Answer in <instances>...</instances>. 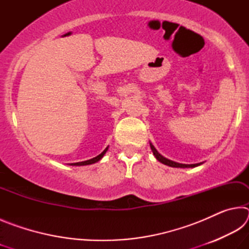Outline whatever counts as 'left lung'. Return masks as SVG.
I'll list each match as a JSON object with an SVG mask.
<instances>
[{
  "label": "left lung",
  "mask_w": 249,
  "mask_h": 249,
  "mask_svg": "<svg viewBox=\"0 0 249 249\" xmlns=\"http://www.w3.org/2000/svg\"><path fill=\"white\" fill-rule=\"evenodd\" d=\"M150 148H151V150H153V153H154V155H155V157L157 158V160L158 161H160V162H162V163H165V165H167V166H170V167H175V168H195V167H197V166H200L201 163H193V165H184V163H178V162H175V161H172V160H169V159H167V158H165L163 157V156H161L160 155L157 150H156V148L155 147L150 144Z\"/></svg>",
  "instance_id": "1"
}]
</instances>
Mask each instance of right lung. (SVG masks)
<instances>
[{
  "label": "right lung",
  "instance_id": "right-lung-1",
  "mask_svg": "<svg viewBox=\"0 0 249 249\" xmlns=\"http://www.w3.org/2000/svg\"><path fill=\"white\" fill-rule=\"evenodd\" d=\"M107 148H105V149L102 151V153H101L99 156H96V157H94V158L89 159V160H86V161H80V162L71 163V165H72V166H86V165H92V163H94V162H98L99 160L103 157L104 154L107 153Z\"/></svg>",
  "mask_w": 249,
  "mask_h": 249
}]
</instances>
